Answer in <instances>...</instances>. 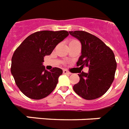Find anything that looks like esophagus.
<instances>
[{"label":"esophagus","instance_id":"34e87169","mask_svg":"<svg viewBox=\"0 0 129 129\" xmlns=\"http://www.w3.org/2000/svg\"><path fill=\"white\" fill-rule=\"evenodd\" d=\"M63 74H67V75H70L71 74V73L70 72H69V71H67V70H63Z\"/></svg>","mask_w":129,"mask_h":129}]
</instances>
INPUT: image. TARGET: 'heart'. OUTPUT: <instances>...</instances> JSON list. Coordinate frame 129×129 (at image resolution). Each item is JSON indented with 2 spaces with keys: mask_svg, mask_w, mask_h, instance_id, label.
<instances>
[{
  "mask_svg": "<svg viewBox=\"0 0 129 129\" xmlns=\"http://www.w3.org/2000/svg\"><path fill=\"white\" fill-rule=\"evenodd\" d=\"M77 42H79V41L76 40V39H71L69 41V44H73V43H77Z\"/></svg>",
  "mask_w": 129,
  "mask_h": 129,
  "instance_id": "b5f03b06",
  "label": "heart"
}]
</instances>
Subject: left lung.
<instances>
[{"label": "left lung", "instance_id": "obj_1", "mask_svg": "<svg viewBox=\"0 0 129 129\" xmlns=\"http://www.w3.org/2000/svg\"><path fill=\"white\" fill-rule=\"evenodd\" d=\"M82 45L81 56L77 62L81 69L89 68L88 73L79 75L80 81L73 86L75 92L86 100L101 97L113 83L117 62L113 50L96 36L83 30L69 31Z\"/></svg>", "mask_w": 129, "mask_h": 129}]
</instances>
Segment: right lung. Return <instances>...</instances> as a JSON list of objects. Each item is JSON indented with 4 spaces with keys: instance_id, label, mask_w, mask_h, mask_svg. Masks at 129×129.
<instances>
[{
    "instance_id": "add662e5",
    "label": "right lung",
    "mask_w": 129,
    "mask_h": 129,
    "mask_svg": "<svg viewBox=\"0 0 129 129\" xmlns=\"http://www.w3.org/2000/svg\"><path fill=\"white\" fill-rule=\"evenodd\" d=\"M69 35L67 30H41L31 34L14 51L11 71L20 90L32 99H42L54 90L62 70L50 71L43 66L44 57L50 55L60 42Z\"/></svg>"
}]
</instances>
